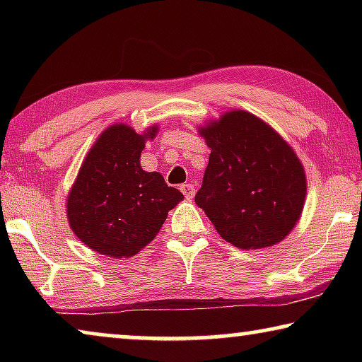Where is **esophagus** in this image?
Masks as SVG:
<instances>
[{"instance_id":"esophagus-1","label":"esophagus","mask_w":362,"mask_h":362,"mask_svg":"<svg viewBox=\"0 0 362 362\" xmlns=\"http://www.w3.org/2000/svg\"><path fill=\"white\" fill-rule=\"evenodd\" d=\"M180 189H182V193L185 194L187 199H192L193 196H194V187L192 185V183H187V185H182Z\"/></svg>"}]
</instances>
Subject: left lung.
<instances>
[{"label": "left lung", "mask_w": 362, "mask_h": 362, "mask_svg": "<svg viewBox=\"0 0 362 362\" xmlns=\"http://www.w3.org/2000/svg\"><path fill=\"white\" fill-rule=\"evenodd\" d=\"M211 148L194 203L238 249L276 246L293 230L306 198V174L292 146L246 110L198 127Z\"/></svg>", "instance_id": "1"}]
</instances>
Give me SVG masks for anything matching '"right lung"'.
<instances>
[{"mask_svg":"<svg viewBox=\"0 0 362 362\" xmlns=\"http://www.w3.org/2000/svg\"><path fill=\"white\" fill-rule=\"evenodd\" d=\"M158 124L142 134L124 122L103 131L83 159L66 196L71 231L89 249L129 259L155 240L169 211L183 199L159 173H146L140 155Z\"/></svg>","mask_w":362,"mask_h":362,"instance_id":"1","label":"right lung"}]
</instances>
